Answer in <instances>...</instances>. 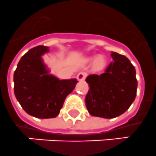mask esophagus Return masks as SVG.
<instances>
[{
  "label": "esophagus",
  "mask_w": 156,
  "mask_h": 156,
  "mask_svg": "<svg viewBox=\"0 0 156 156\" xmlns=\"http://www.w3.org/2000/svg\"><path fill=\"white\" fill-rule=\"evenodd\" d=\"M86 72H85V71H81V72L78 73V75H77V78H78V80H79V81H84V80L85 79V78H86Z\"/></svg>",
  "instance_id": "obj_1"
}]
</instances>
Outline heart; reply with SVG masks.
I'll list each match as a JSON object with an SVG mask.
<instances>
[{"label":"heart","mask_w":156,"mask_h":156,"mask_svg":"<svg viewBox=\"0 0 156 156\" xmlns=\"http://www.w3.org/2000/svg\"><path fill=\"white\" fill-rule=\"evenodd\" d=\"M92 60H94L93 65L95 67V68H96V69H102L106 66V60L102 56H99V57H95L94 59H89L88 61H92Z\"/></svg>","instance_id":"1"}]
</instances>
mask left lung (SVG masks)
I'll return each instance as SVG.
<instances>
[{"instance_id": "1", "label": "left lung", "mask_w": 156, "mask_h": 156, "mask_svg": "<svg viewBox=\"0 0 156 156\" xmlns=\"http://www.w3.org/2000/svg\"><path fill=\"white\" fill-rule=\"evenodd\" d=\"M113 61L101 75H90V88L85 97L88 113L93 116L111 119L123 114L137 94V81L133 64L125 56L112 52Z\"/></svg>"}]
</instances>
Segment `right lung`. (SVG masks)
Segmentation results:
<instances>
[{
    "label": "right lung",
    "mask_w": 156,
    "mask_h": 156,
    "mask_svg": "<svg viewBox=\"0 0 156 156\" xmlns=\"http://www.w3.org/2000/svg\"><path fill=\"white\" fill-rule=\"evenodd\" d=\"M49 50L44 46L29 50L22 56L14 73L15 97L24 110L36 118L56 117L78 82L75 78L60 80L49 74L42 59Z\"/></svg>",
    "instance_id": "obj_1"
}]
</instances>
